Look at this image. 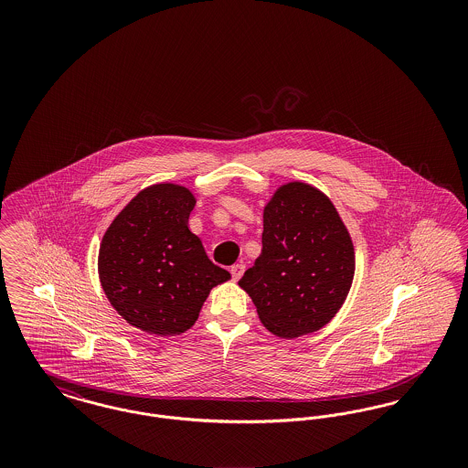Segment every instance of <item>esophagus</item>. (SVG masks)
I'll use <instances>...</instances> for the list:
<instances>
[{
  "label": "esophagus",
  "mask_w": 468,
  "mask_h": 468,
  "mask_svg": "<svg viewBox=\"0 0 468 468\" xmlns=\"http://www.w3.org/2000/svg\"><path fill=\"white\" fill-rule=\"evenodd\" d=\"M244 263H237V265H233V267H231V270H229V271H231L233 279H235V281H239V279H240V277L244 275Z\"/></svg>",
  "instance_id": "1"
}]
</instances>
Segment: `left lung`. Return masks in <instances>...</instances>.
<instances>
[{"mask_svg": "<svg viewBox=\"0 0 468 468\" xmlns=\"http://www.w3.org/2000/svg\"><path fill=\"white\" fill-rule=\"evenodd\" d=\"M263 249L239 286L281 338L321 330L355 277V247L332 200L305 182L281 186L263 210Z\"/></svg>", "mask_w": 468, "mask_h": 468, "instance_id": "8db88e82", "label": "left lung"}]
</instances>
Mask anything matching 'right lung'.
Instances as JSON below:
<instances>
[{"label":"right lung","instance_id":"add662e5","mask_svg":"<svg viewBox=\"0 0 468 468\" xmlns=\"http://www.w3.org/2000/svg\"><path fill=\"white\" fill-rule=\"evenodd\" d=\"M193 193L178 184L140 191L112 221L98 254L100 282L112 307L147 334L189 330L208 292L229 271L214 265L189 229Z\"/></svg>","mask_w":468,"mask_h":468}]
</instances>
